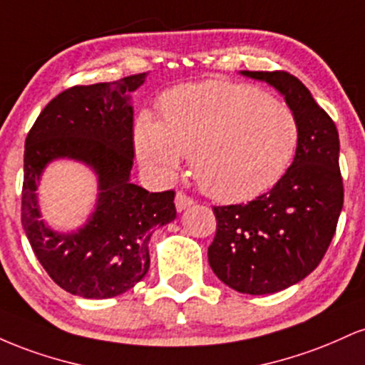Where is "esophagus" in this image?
Masks as SVG:
<instances>
[{"label": "esophagus", "mask_w": 365, "mask_h": 365, "mask_svg": "<svg viewBox=\"0 0 365 365\" xmlns=\"http://www.w3.org/2000/svg\"><path fill=\"white\" fill-rule=\"evenodd\" d=\"M194 204V199L190 195L183 194V192H177V197H175V206H177V211H183V209L190 207Z\"/></svg>", "instance_id": "obj_1"}]
</instances>
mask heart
I'll use <instances>...</instances> for the list:
<instances>
[{
    "mask_svg": "<svg viewBox=\"0 0 365 365\" xmlns=\"http://www.w3.org/2000/svg\"><path fill=\"white\" fill-rule=\"evenodd\" d=\"M159 110L161 121L145 111L137 118V158L168 182L190 156L197 183L221 202L254 199L276 185L299 145L292 108L249 83H187L166 92Z\"/></svg>",
    "mask_w": 365,
    "mask_h": 365,
    "instance_id": "1",
    "label": "heart"
}]
</instances>
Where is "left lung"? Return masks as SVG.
<instances>
[{"instance_id": "1", "label": "left lung", "mask_w": 365, "mask_h": 365, "mask_svg": "<svg viewBox=\"0 0 365 365\" xmlns=\"http://www.w3.org/2000/svg\"><path fill=\"white\" fill-rule=\"evenodd\" d=\"M267 82L297 115L300 139L287 173L249 204L215 206L209 266L249 295L274 293L311 274L324 257L343 207L340 139L334 121L288 72H242Z\"/></svg>"}]
</instances>
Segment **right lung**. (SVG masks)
<instances>
[{"label":"right lung","instance_id":"obj_1","mask_svg":"<svg viewBox=\"0 0 365 365\" xmlns=\"http://www.w3.org/2000/svg\"><path fill=\"white\" fill-rule=\"evenodd\" d=\"M148 73L73 86L37 116L25 139L22 226L41 266L58 287L83 299H110L135 287L149 269V240L177 217L175 192H149L130 182L133 110L130 92ZM77 158L98 175L96 211L73 234L40 220L35 188L48 162Z\"/></svg>","mask_w":365,"mask_h":365}]
</instances>
